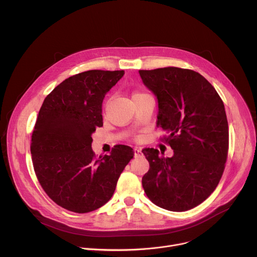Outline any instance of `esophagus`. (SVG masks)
I'll list each match as a JSON object with an SVG mask.
<instances>
[{
    "instance_id": "1",
    "label": "esophagus",
    "mask_w": 257,
    "mask_h": 257,
    "mask_svg": "<svg viewBox=\"0 0 257 257\" xmlns=\"http://www.w3.org/2000/svg\"><path fill=\"white\" fill-rule=\"evenodd\" d=\"M135 155H136V156H137V157L141 156V155H142V150H141V148H138V147H136V148H135Z\"/></svg>"
}]
</instances>
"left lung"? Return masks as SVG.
Masks as SVG:
<instances>
[{"label":"left lung","instance_id":"obj_1","mask_svg":"<svg viewBox=\"0 0 257 257\" xmlns=\"http://www.w3.org/2000/svg\"><path fill=\"white\" fill-rule=\"evenodd\" d=\"M143 84L158 99L157 126L173 149L171 158L144 148L149 170L142 177L156 205L185 212L203 202L223 174L228 153V122L224 103L204 77L191 69L139 70Z\"/></svg>","mask_w":257,"mask_h":257}]
</instances>
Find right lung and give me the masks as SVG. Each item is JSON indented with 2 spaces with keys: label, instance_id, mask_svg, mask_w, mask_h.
I'll return each instance as SVG.
<instances>
[{
  "label": "right lung",
  "instance_id": "right-lung-1",
  "mask_svg": "<svg viewBox=\"0 0 257 257\" xmlns=\"http://www.w3.org/2000/svg\"><path fill=\"white\" fill-rule=\"evenodd\" d=\"M123 70H88L59 84L45 97L31 140L34 170L44 192L58 205L84 214L107 203L134 150L116 145L96 158L92 134L102 126L104 95Z\"/></svg>",
  "mask_w": 257,
  "mask_h": 257
}]
</instances>
